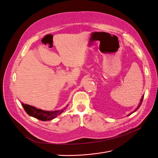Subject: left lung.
I'll return each mask as SVG.
<instances>
[{"mask_svg":"<svg viewBox=\"0 0 158 158\" xmlns=\"http://www.w3.org/2000/svg\"><path fill=\"white\" fill-rule=\"evenodd\" d=\"M143 98H144V95H143V96L142 97V98H141V100H140V103H139V105H138V106L136 107V109L135 110V111H132V112H131L130 114H128V115H130V114H132L133 113H135V111H137V110L138 109V108H139L140 107V106H141V104H142V101H143Z\"/></svg>","mask_w":158,"mask_h":158,"instance_id":"obj_1","label":"left lung"}]
</instances>
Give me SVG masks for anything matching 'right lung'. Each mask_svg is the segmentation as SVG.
Here are the masks:
<instances>
[{"label": "right lung", "instance_id": "add662e5", "mask_svg": "<svg viewBox=\"0 0 158 158\" xmlns=\"http://www.w3.org/2000/svg\"><path fill=\"white\" fill-rule=\"evenodd\" d=\"M22 106H23V109H24L25 111L29 114L30 116L36 118L37 119H39V120L43 121H47L52 120V119H53L58 115H59L60 114H61L64 111V110L66 109V107H67L68 105L67 106L64 107L63 109L51 111H44V110L37 109L35 107L30 106V105L27 104H24L23 103H22Z\"/></svg>", "mask_w": 158, "mask_h": 158}]
</instances>
